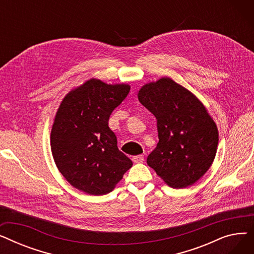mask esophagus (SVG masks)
Instances as JSON below:
<instances>
[{
    "label": "esophagus",
    "instance_id": "34e87169",
    "mask_svg": "<svg viewBox=\"0 0 254 254\" xmlns=\"http://www.w3.org/2000/svg\"><path fill=\"white\" fill-rule=\"evenodd\" d=\"M132 162L134 163H143L144 162V155H142V154H139V155H136V156H134L132 157Z\"/></svg>",
    "mask_w": 254,
    "mask_h": 254
}]
</instances>
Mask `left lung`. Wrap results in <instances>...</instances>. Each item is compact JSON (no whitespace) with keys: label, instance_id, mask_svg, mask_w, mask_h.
<instances>
[{"label":"left lung","instance_id":"1","mask_svg":"<svg viewBox=\"0 0 254 254\" xmlns=\"http://www.w3.org/2000/svg\"><path fill=\"white\" fill-rule=\"evenodd\" d=\"M138 99L157 122L159 141L147 165L171 188L192 185L215 158L214 120L194 95L168 77L142 86Z\"/></svg>","mask_w":254,"mask_h":254}]
</instances>
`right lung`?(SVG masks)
<instances>
[{
  "instance_id": "right-lung-1",
  "label": "right lung",
  "mask_w": 254,
  "mask_h": 254,
  "mask_svg": "<svg viewBox=\"0 0 254 254\" xmlns=\"http://www.w3.org/2000/svg\"><path fill=\"white\" fill-rule=\"evenodd\" d=\"M129 89L127 84L92 78L61 103L51 129V151L59 171L75 189L91 195L109 193L131 168L108 126Z\"/></svg>"
}]
</instances>
